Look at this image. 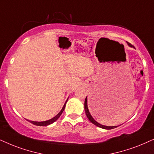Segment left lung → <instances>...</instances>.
<instances>
[{
    "label": "left lung",
    "mask_w": 154,
    "mask_h": 154,
    "mask_svg": "<svg viewBox=\"0 0 154 154\" xmlns=\"http://www.w3.org/2000/svg\"><path fill=\"white\" fill-rule=\"evenodd\" d=\"M128 45L129 47H131V48H135L131 44H130L129 42H127ZM85 98V113H86V115L87 116V118H88V119L90 121L92 124H94V125H96L97 126H98V127H100L102 128V129H114V128L117 127V126H104V125H102V124H101L100 123H98V122H96L94 119V118L91 116V115L90 114V113L89 112V109H88V106H87V98Z\"/></svg>",
    "instance_id": "left-lung-1"
}]
</instances>
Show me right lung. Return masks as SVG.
<instances>
[{"label": "right lung", "mask_w": 154, "mask_h": 154, "mask_svg": "<svg viewBox=\"0 0 154 154\" xmlns=\"http://www.w3.org/2000/svg\"><path fill=\"white\" fill-rule=\"evenodd\" d=\"M67 100H68V99H67ZM67 100L65 102V104H64L63 107L61 109V111H60V112L58 113L57 115L54 116V117L51 119H49V120H48V121H45V122H33V121H29L28 119H27V121H28L29 122H30V123H32V124H34V125L40 126H48V125H50V124L54 123V122H55V121H57L58 119V118L60 117V115H61L62 113L63 112V111H64V109H65V105H66V103H67Z\"/></svg>", "instance_id": "right-lung-1"}]
</instances>
